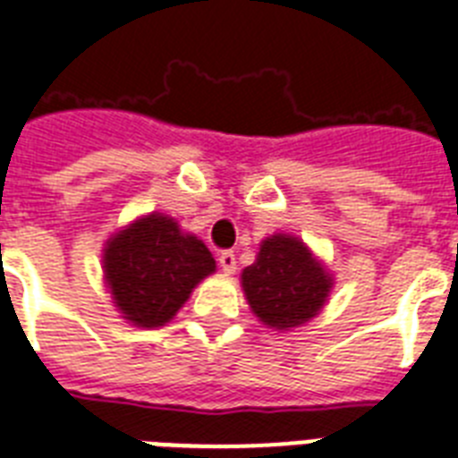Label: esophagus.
<instances>
[{
	"label": "esophagus",
	"instance_id": "obj_1",
	"mask_svg": "<svg viewBox=\"0 0 458 458\" xmlns=\"http://www.w3.org/2000/svg\"><path fill=\"white\" fill-rule=\"evenodd\" d=\"M218 266H221L223 268V273H235V266H237V261H235V254H233V251H221V254H218Z\"/></svg>",
	"mask_w": 458,
	"mask_h": 458
}]
</instances>
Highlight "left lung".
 Here are the masks:
<instances>
[{"label": "left lung", "mask_w": 458, "mask_h": 458, "mask_svg": "<svg viewBox=\"0 0 458 458\" xmlns=\"http://www.w3.org/2000/svg\"><path fill=\"white\" fill-rule=\"evenodd\" d=\"M242 287L251 311L266 326L287 330L320 311L333 280L297 237L273 235L242 271Z\"/></svg>", "instance_id": "left-lung-1"}]
</instances>
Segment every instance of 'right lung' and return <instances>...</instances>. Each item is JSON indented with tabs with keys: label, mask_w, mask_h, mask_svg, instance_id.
<instances>
[{
	"label": "right lung",
	"mask_w": 458,
	"mask_h": 458,
	"mask_svg": "<svg viewBox=\"0 0 458 458\" xmlns=\"http://www.w3.org/2000/svg\"><path fill=\"white\" fill-rule=\"evenodd\" d=\"M216 271L201 240L182 235L168 216L152 214L121 230L104 250V276L123 318L158 327L185 304L192 287Z\"/></svg>",
	"instance_id": "right-lung-1"
}]
</instances>
